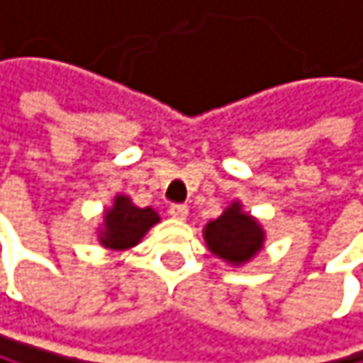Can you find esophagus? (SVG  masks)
Instances as JSON below:
<instances>
[{"label": "esophagus", "instance_id": "obj_1", "mask_svg": "<svg viewBox=\"0 0 363 363\" xmlns=\"http://www.w3.org/2000/svg\"><path fill=\"white\" fill-rule=\"evenodd\" d=\"M189 213V206L187 204H169V216L176 220H185Z\"/></svg>", "mask_w": 363, "mask_h": 363}]
</instances>
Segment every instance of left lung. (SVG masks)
<instances>
[{
	"mask_svg": "<svg viewBox=\"0 0 363 363\" xmlns=\"http://www.w3.org/2000/svg\"><path fill=\"white\" fill-rule=\"evenodd\" d=\"M204 240L213 255L237 266L261 250L263 230L250 216L242 213V206L235 202L218 220L206 224Z\"/></svg>",
	"mask_w": 363,
	"mask_h": 363,
	"instance_id": "left-lung-1",
	"label": "left lung"
}]
</instances>
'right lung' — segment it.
Listing matches in <instances>:
<instances>
[{
  "label": "right lung",
  "mask_w": 363,
  "mask_h": 363,
  "mask_svg": "<svg viewBox=\"0 0 363 363\" xmlns=\"http://www.w3.org/2000/svg\"><path fill=\"white\" fill-rule=\"evenodd\" d=\"M159 222L157 211H152L150 206L139 208L130 202L126 196H117L111 211H106V224L100 233V242L106 248H130L135 246L145 230Z\"/></svg>",
  "instance_id": "right-lung-1"
}]
</instances>
